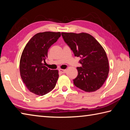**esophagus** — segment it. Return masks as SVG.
I'll use <instances>...</instances> for the list:
<instances>
[{"label":"esophagus","mask_w":130,"mask_h":130,"mask_svg":"<svg viewBox=\"0 0 130 130\" xmlns=\"http://www.w3.org/2000/svg\"><path fill=\"white\" fill-rule=\"evenodd\" d=\"M59 71H60L61 73H66V72H67V70L60 69H59Z\"/></svg>","instance_id":"obj_1"}]
</instances>
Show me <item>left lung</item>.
I'll use <instances>...</instances> for the list:
<instances>
[{"instance_id":"obj_1","label":"left lung","mask_w":130,"mask_h":130,"mask_svg":"<svg viewBox=\"0 0 130 130\" xmlns=\"http://www.w3.org/2000/svg\"><path fill=\"white\" fill-rule=\"evenodd\" d=\"M63 40L74 56L79 57L81 67L73 80L76 87L85 92H94L102 87L109 73L106 53L93 36L85 32H62Z\"/></svg>"}]
</instances>
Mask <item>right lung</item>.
I'll return each instance as SVG.
<instances>
[{"instance_id":"1","label":"right lung","mask_w":130,"mask_h":130,"mask_svg":"<svg viewBox=\"0 0 130 130\" xmlns=\"http://www.w3.org/2000/svg\"><path fill=\"white\" fill-rule=\"evenodd\" d=\"M61 37L60 32H39L26 44L21 55L19 69L23 82L29 91L43 96L54 89L58 80V70L45 67L50 47Z\"/></svg>"}]
</instances>
